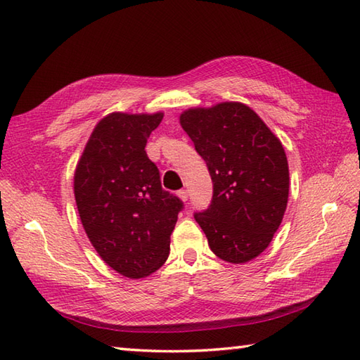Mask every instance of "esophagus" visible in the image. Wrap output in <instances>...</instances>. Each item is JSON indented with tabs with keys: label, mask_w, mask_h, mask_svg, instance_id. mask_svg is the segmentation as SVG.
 Returning a JSON list of instances; mask_svg holds the SVG:
<instances>
[{
	"label": "esophagus",
	"mask_w": 360,
	"mask_h": 360,
	"mask_svg": "<svg viewBox=\"0 0 360 360\" xmlns=\"http://www.w3.org/2000/svg\"><path fill=\"white\" fill-rule=\"evenodd\" d=\"M178 196L181 198V200H182V201H187V200H188V192H187V190H186V188H181V190H179V192H178Z\"/></svg>",
	"instance_id": "34e87169"
}]
</instances>
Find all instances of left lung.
Wrapping results in <instances>:
<instances>
[{"instance_id":"1","label":"left lung","mask_w":360,"mask_h":360,"mask_svg":"<svg viewBox=\"0 0 360 360\" xmlns=\"http://www.w3.org/2000/svg\"><path fill=\"white\" fill-rule=\"evenodd\" d=\"M213 182L212 202L196 212L213 254L246 263L269 246L289 195L285 148L258 114L238 102L181 114Z\"/></svg>"}]
</instances>
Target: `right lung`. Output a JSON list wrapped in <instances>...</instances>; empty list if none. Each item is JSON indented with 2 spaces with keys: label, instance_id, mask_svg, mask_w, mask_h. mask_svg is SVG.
I'll return each mask as SVG.
<instances>
[{
  "label": "right lung",
  "instance_id": "1",
  "mask_svg": "<svg viewBox=\"0 0 360 360\" xmlns=\"http://www.w3.org/2000/svg\"><path fill=\"white\" fill-rule=\"evenodd\" d=\"M164 114L112 112L96 125L74 174L82 224L97 254L128 278L158 271L184 204L160 186L145 151Z\"/></svg>",
  "mask_w": 360,
  "mask_h": 360
}]
</instances>
